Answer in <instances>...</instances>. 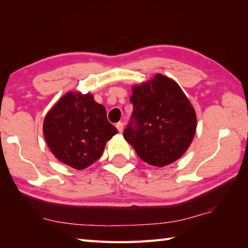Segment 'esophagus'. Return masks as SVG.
<instances>
[{
	"mask_svg": "<svg viewBox=\"0 0 248 248\" xmlns=\"http://www.w3.org/2000/svg\"><path fill=\"white\" fill-rule=\"evenodd\" d=\"M116 128H117V130L119 131V133H123V131H124V124H123V123L116 124Z\"/></svg>",
	"mask_w": 248,
	"mask_h": 248,
	"instance_id": "34e87169",
	"label": "esophagus"
}]
</instances>
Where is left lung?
I'll return each instance as SVG.
<instances>
[{
  "label": "left lung",
  "mask_w": 248,
  "mask_h": 248,
  "mask_svg": "<svg viewBox=\"0 0 248 248\" xmlns=\"http://www.w3.org/2000/svg\"><path fill=\"white\" fill-rule=\"evenodd\" d=\"M133 113L124 138L144 162L163 167L184 155L195 136L197 117L177 82L160 73L132 87Z\"/></svg>",
  "instance_id": "obj_1"
}]
</instances>
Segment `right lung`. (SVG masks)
I'll return each mask as SVG.
<instances>
[{
  "label": "right lung",
  "mask_w": 248,
  "mask_h": 248,
  "mask_svg": "<svg viewBox=\"0 0 248 248\" xmlns=\"http://www.w3.org/2000/svg\"><path fill=\"white\" fill-rule=\"evenodd\" d=\"M107 118V109L91 93L69 92L44 120V136L57 160L78 170L102 155L107 141L117 134Z\"/></svg>",
  "instance_id": "1"
}]
</instances>
